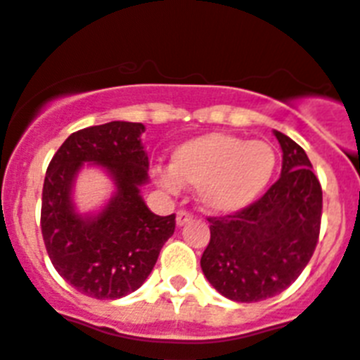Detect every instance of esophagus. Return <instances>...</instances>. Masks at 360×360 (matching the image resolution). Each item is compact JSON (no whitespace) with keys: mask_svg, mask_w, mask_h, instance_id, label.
<instances>
[{"mask_svg":"<svg viewBox=\"0 0 360 360\" xmlns=\"http://www.w3.org/2000/svg\"><path fill=\"white\" fill-rule=\"evenodd\" d=\"M193 221V215L187 212H178L176 213V226H184L187 222Z\"/></svg>","mask_w":360,"mask_h":360,"instance_id":"34e87169","label":"esophagus"}]
</instances>
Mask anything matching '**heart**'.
<instances>
[{"instance_id": "obj_1", "label": "heart", "mask_w": 360, "mask_h": 360, "mask_svg": "<svg viewBox=\"0 0 360 360\" xmlns=\"http://www.w3.org/2000/svg\"><path fill=\"white\" fill-rule=\"evenodd\" d=\"M274 169L276 150L266 141L212 132L178 145L171 169H154V180L171 193L197 187L207 212L236 213L265 191Z\"/></svg>"}]
</instances>
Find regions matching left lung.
I'll use <instances>...</instances> for the list:
<instances>
[{"label":"left lung","instance_id":"1","mask_svg":"<svg viewBox=\"0 0 360 360\" xmlns=\"http://www.w3.org/2000/svg\"><path fill=\"white\" fill-rule=\"evenodd\" d=\"M283 163L269 191L240 212L210 217V245L200 266L233 302H261L283 292L313 257L320 236L322 187L307 154L274 130Z\"/></svg>","mask_w":360,"mask_h":360}]
</instances>
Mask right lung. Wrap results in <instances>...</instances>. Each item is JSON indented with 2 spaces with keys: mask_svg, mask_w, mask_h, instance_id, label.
Wrapping results in <instances>:
<instances>
[{
  "mask_svg": "<svg viewBox=\"0 0 360 360\" xmlns=\"http://www.w3.org/2000/svg\"><path fill=\"white\" fill-rule=\"evenodd\" d=\"M141 123H112L77 130L47 167L40 226L56 272L79 292L117 300L139 289L153 272L160 250L174 233V213L154 215L139 195L148 180ZM84 162L101 165L116 193L95 216H80L72 184Z\"/></svg>",
  "mask_w": 360,
  "mask_h": 360,
  "instance_id": "right-lung-1",
  "label": "right lung"
}]
</instances>
